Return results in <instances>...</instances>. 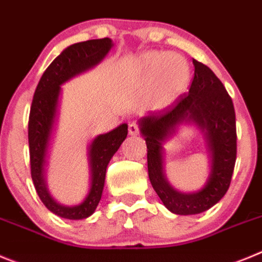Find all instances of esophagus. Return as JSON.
I'll use <instances>...</instances> for the list:
<instances>
[{
    "label": "esophagus",
    "mask_w": 262,
    "mask_h": 262,
    "mask_svg": "<svg viewBox=\"0 0 262 262\" xmlns=\"http://www.w3.org/2000/svg\"><path fill=\"white\" fill-rule=\"evenodd\" d=\"M128 132H129V136H138V133H140V129H138V125H137L136 122H130L129 124V128H128Z\"/></svg>",
    "instance_id": "34e87169"
}]
</instances>
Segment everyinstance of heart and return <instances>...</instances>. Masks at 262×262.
Here are the masks:
<instances>
[{"instance_id": "obj_1", "label": "heart", "mask_w": 262, "mask_h": 262, "mask_svg": "<svg viewBox=\"0 0 262 262\" xmlns=\"http://www.w3.org/2000/svg\"><path fill=\"white\" fill-rule=\"evenodd\" d=\"M136 81L143 91H150L147 103L151 110H167L187 91L189 65L173 53L148 52L137 61Z\"/></svg>"}]
</instances>
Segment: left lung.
<instances>
[{"mask_svg": "<svg viewBox=\"0 0 262 262\" xmlns=\"http://www.w3.org/2000/svg\"><path fill=\"white\" fill-rule=\"evenodd\" d=\"M194 77L189 93L163 115L138 120L147 146L148 179L164 206L179 215H193L218 204L230 187L236 160L235 110L222 82L206 65L193 60ZM197 126L207 142L211 167L204 187L194 192L172 187L164 169L163 146L183 126Z\"/></svg>", "mask_w": 262, "mask_h": 262, "instance_id": "1", "label": "left lung"}]
</instances>
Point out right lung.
Instances as JSON below:
<instances>
[{
	"instance_id": "add662e5",
	"label": "right lung",
	"mask_w": 262,
	"mask_h": 262,
	"mask_svg": "<svg viewBox=\"0 0 262 262\" xmlns=\"http://www.w3.org/2000/svg\"><path fill=\"white\" fill-rule=\"evenodd\" d=\"M110 37L75 43L63 49L52 61L40 78L32 100L28 121V143L31 176L40 200L49 211L65 219H86L93 215L102 199L105 173L111 159L128 136V124L94 137L87 146V160L90 169V187L82 202L62 205L53 199L48 188L47 171L49 155L57 130L62 84L89 72L102 62L114 47Z\"/></svg>"
}]
</instances>
